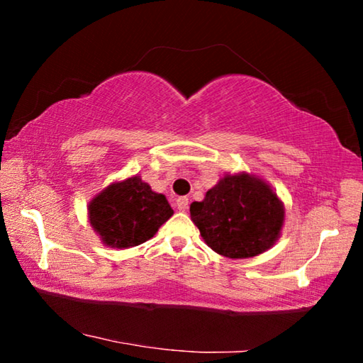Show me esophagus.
I'll return each instance as SVG.
<instances>
[{"instance_id":"esophagus-1","label":"esophagus","mask_w":363,"mask_h":363,"mask_svg":"<svg viewBox=\"0 0 363 363\" xmlns=\"http://www.w3.org/2000/svg\"><path fill=\"white\" fill-rule=\"evenodd\" d=\"M176 206H177V210H179V211H186L187 208H189V199H187V196H179V199L176 200Z\"/></svg>"}]
</instances>
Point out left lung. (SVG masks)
<instances>
[{"mask_svg":"<svg viewBox=\"0 0 363 363\" xmlns=\"http://www.w3.org/2000/svg\"><path fill=\"white\" fill-rule=\"evenodd\" d=\"M190 219L218 255L247 259L279 240L285 206L267 181L243 171L224 174L203 200L194 201Z\"/></svg>","mask_w":363,"mask_h":363,"instance_id":"8db88e82","label":"left lung"}]
</instances>
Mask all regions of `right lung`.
I'll return each mask as SVG.
<instances>
[{
  "instance_id": "obj_1",
  "label": "right lung",
  "mask_w": 363,
  "mask_h": 363,
  "mask_svg": "<svg viewBox=\"0 0 363 363\" xmlns=\"http://www.w3.org/2000/svg\"><path fill=\"white\" fill-rule=\"evenodd\" d=\"M173 213L167 196L138 174L108 184L88 205L91 227L106 247L118 250L150 240Z\"/></svg>"
}]
</instances>
